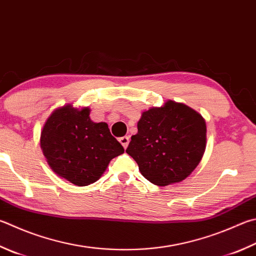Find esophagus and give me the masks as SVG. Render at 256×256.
Masks as SVG:
<instances>
[{
    "instance_id": "34e87169",
    "label": "esophagus",
    "mask_w": 256,
    "mask_h": 256,
    "mask_svg": "<svg viewBox=\"0 0 256 256\" xmlns=\"http://www.w3.org/2000/svg\"><path fill=\"white\" fill-rule=\"evenodd\" d=\"M118 141H120V144H122L124 148H126V146H128V142H130V138L128 136H122V138H118Z\"/></svg>"
}]
</instances>
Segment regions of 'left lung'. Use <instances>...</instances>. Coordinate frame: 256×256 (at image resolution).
<instances>
[{
  "instance_id": "1",
  "label": "left lung",
  "mask_w": 256,
  "mask_h": 256,
  "mask_svg": "<svg viewBox=\"0 0 256 256\" xmlns=\"http://www.w3.org/2000/svg\"><path fill=\"white\" fill-rule=\"evenodd\" d=\"M206 120L182 103L166 100L144 110L126 153L144 178L156 186L181 182L202 161L206 148Z\"/></svg>"
}]
</instances>
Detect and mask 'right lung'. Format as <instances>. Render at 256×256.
I'll return each instance as SVG.
<instances>
[{
    "label": "right lung",
    "instance_id": "1",
    "mask_svg": "<svg viewBox=\"0 0 256 256\" xmlns=\"http://www.w3.org/2000/svg\"><path fill=\"white\" fill-rule=\"evenodd\" d=\"M90 108H56L44 124L40 146L56 174L84 187L96 182L110 160L124 152L105 122L95 123Z\"/></svg>",
    "mask_w": 256,
    "mask_h": 256
}]
</instances>
